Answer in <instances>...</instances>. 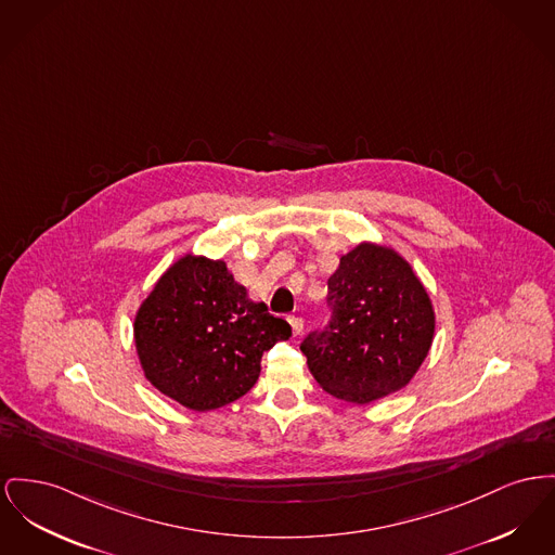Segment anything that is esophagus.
<instances>
[{
    "instance_id": "esophagus-1",
    "label": "esophagus",
    "mask_w": 555,
    "mask_h": 555,
    "mask_svg": "<svg viewBox=\"0 0 555 555\" xmlns=\"http://www.w3.org/2000/svg\"><path fill=\"white\" fill-rule=\"evenodd\" d=\"M289 325L294 328V335H301L304 331V321L299 317H289Z\"/></svg>"
}]
</instances>
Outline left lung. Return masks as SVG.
Listing matches in <instances>:
<instances>
[{
  "instance_id": "left-lung-1",
  "label": "left lung",
  "mask_w": 555,
  "mask_h": 555,
  "mask_svg": "<svg viewBox=\"0 0 555 555\" xmlns=\"http://www.w3.org/2000/svg\"><path fill=\"white\" fill-rule=\"evenodd\" d=\"M326 299L331 323L301 344L319 386L354 404L406 388L436 331L431 299L413 266L390 245L362 241L339 258Z\"/></svg>"
}]
</instances>
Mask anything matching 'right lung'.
<instances>
[{"label":"right lung","mask_w":555,"mask_h":555,"mask_svg":"<svg viewBox=\"0 0 555 555\" xmlns=\"http://www.w3.org/2000/svg\"><path fill=\"white\" fill-rule=\"evenodd\" d=\"M292 326L249 299L224 260L184 254L157 279L133 317L146 382L178 404L207 413L234 402L260 377L261 354Z\"/></svg>","instance_id":"right-lung-1"}]
</instances>
